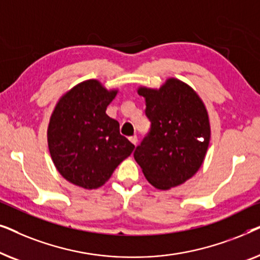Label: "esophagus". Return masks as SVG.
<instances>
[{"label":"esophagus","instance_id":"esophagus-1","mask_svg":"<svg viewBox=\"0 0 260 260\" xmlns=\"http://www.w3.org/2000/svg\"><path fill=\"white\" fill-rule=\"evenodd\" d=\"M129 140H130V142H131V143H133V144H135V145H136V144H137V142H138V140H137V136H136V135H134V136H131V137H129Z\"/></svg>","mask_w":260,"mask_h":260}]
</instances>
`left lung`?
Instances as JSON below:
<instances>
[{
    "mask_svg": "<svg viewBox=\"0 0 260 260\" xmlns=\"http://www.w3.org/2000/svg\"><path fill=\"white\" fill-rule=\"evenodd\" d=\"M150 131L134 152L145 179L167 190L189 180L207 152L211 126L207 110L193 88L169 78L158 90L140 87Z\"/></svg>",
    "mask_w": 260,
    "mask_h": 260,
    "instance_id": "8db88e82",
    "label": "left lung"
}]
</instances>
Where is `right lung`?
<instances>
[{
    "label": "right lung",
    "instance_id": "obj_1",
    "mask_svg": "<svg viewBox=\"0 0 260 260\" xmlns=\"http://www.w3.org/2000/svg\"><path fill=\"white\" fill-rule=\"evenodd\" d=\"M116 94L98 80L83 81L59 99L49 119L48 149L55 168L85 189L103 186L135 149L105 112Z\"/></svg>",
    "mask_w": 260,
    "mask_h": 260
}]
</instances>
